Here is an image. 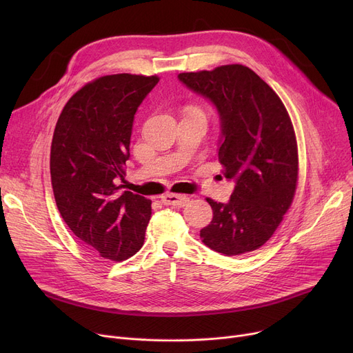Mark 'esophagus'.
<instances>
[{
    "label": "esophagus",
    "mask_w": 353,
    "mask_h": 353,
    "mask_svg": "<svg viewBox=\"0 0 353 353\" xmlns=\"http://www.w3.org/2000/svg\"><path fill=\"white\" fill-rule=\"evenodd\" d=\"M161 201L164 203V205H167V206L183 208V206H186L188 203H189V197L184 196V194H173V193H169V194L161 196Z\"/></svg>",
    "instance_id": "esophagus-1"
}]
</instances>
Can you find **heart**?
I'll return each mask as SVG.
<instances>
[{
	"instance_id": "obj_1",
	"label": "heart",
	"mask_w": 353,
	"mask_h": 353,
	"mask_svg": "<svg viewBox=\"0 0 353 353\" xmlns=\"http://www.w3.org/2000/svg\"><path fill=\"white\" fill-rule=\"evenodd\" d=\"M194 111H197V110H194Z\"/></svg>"
}]
</instances>
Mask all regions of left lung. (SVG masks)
I'll list each match as a JSON object with an SVG mask.
<instances>
[{
    "mask_svg": "<svg viewBox=\"0 0 353 353\" xmlns=\"http://www.w3.org/2000/svg\"><path fill=\"white\" fill-rule=\"evenodd\" d=\"M179 80L210 100L220 119L219 161L234 181L228 203L213 209L201 242L236 256L263 246L292 205L298 183V143L279 96L246 65L180 72Z\"/></svg>",
    "mask_w": 353,
    "mask_h": 353,
    "instance_id": "1",
    "label": "left lung"
}]
</instances>
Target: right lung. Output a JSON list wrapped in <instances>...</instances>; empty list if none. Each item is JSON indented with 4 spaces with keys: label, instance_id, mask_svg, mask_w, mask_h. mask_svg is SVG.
Here are the masks:
<instances>
[{
    "label": "right lung",
    "instance_id": "obj_1",
    "mask_svg": "<svg viewBox=\"0 0 353 353\" xmlns=\"http://www.w3.org/2000/svg\"><path fill=\"white\" fill-rule=\"evenodd\" d=\"M157 76L113 74L85 84L55 124L50 172L59 212L70 230L101 257L136 254L152 217V200L121 192L134 114Z\"/></svg>",
    "mask_w": 353,
    "mask_h": 353
}]
</instances>
